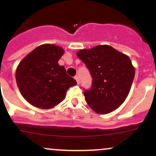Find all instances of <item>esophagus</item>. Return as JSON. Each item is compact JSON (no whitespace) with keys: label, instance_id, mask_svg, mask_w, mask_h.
<instances>
[{"label":"esophagus","instance_id":"esophagus-1","mask_svg":"<svg viewBox=\"0 0 156 156\" xmlns=\"http://www.w3.org/2000/svg\"><path fill=\"white\" fill-rule=\"evenodd\" d=\"M75 79L76 80L77 83H78V84H79V83H80V80H79V78H78V76H75Z\"/></svg>","mask_w":156,"mask_h":156}]
</instances>
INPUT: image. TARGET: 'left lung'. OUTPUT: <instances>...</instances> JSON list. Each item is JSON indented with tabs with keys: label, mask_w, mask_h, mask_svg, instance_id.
<instances>
[{
	"label": "left lung",
	"mask_w": 156,
	"mask_h": 156,
	"mask_svg": "<svg viewBox=\"0 0 156 156\" xmlns=\"http://www.w3.org/2000/svg\"><path fill=\"white\" fill-rule=\"evenodd\" d=\"M77 55L92 78L90 89L83 92L90 108L101 114L119 108L128 95L135 76L129 57L109 45L81 50Z\"/></svg>",
	"instance_id": "left-lung-1"
}]
</instances>
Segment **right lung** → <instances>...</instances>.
I'll list each match as a JSON object with an SVG mask.
<instances>
[{
    "label": "right lung",
    "mask_w": 156,
    "mask_h": 156,
    "mask_svg": "<svg viewBox=\"0 0 156 156\" xmlns=\"http://www.w3.org/2000/svg\"><path fill=\"white\" fill-rule=\"evenodd\" d=\"M64 50L54 44L36 48L22 60L16 70L17 87L23 98L37 108H53L64 99L76 80L58 64Z\"/></svg>",
    "instance_id": "right-lung-1"
}]
</instances>
